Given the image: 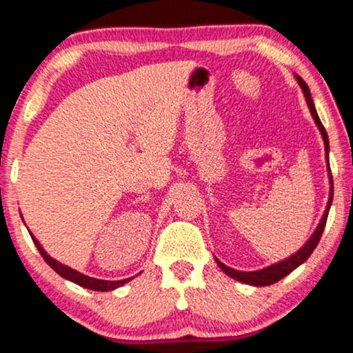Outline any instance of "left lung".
<instances>
[{"label":"left lung","mask_w":353,"mask_h":353,"mask_svg":"<svg viewBox=\"0 0 353 353\" xmlns=\"http://www.w3.org/2000/svg\"><path fill=\"white\" fill-rule=\"evenodd\" d=\"M298 81H299V85H301L303 91H304V97H306V101H307V106H310L311 114H312V117H314V121H316L317 128H319V130H321V134H323L324 145H325V155H327V163H329V137H327V132H325L324 125H323V123H321L319 116H317V111L314 108V103H312L310 88H307V85L304 83L303 78L298 77ZM327 170H329V183H330L327 208H325L323 219H321L319 225H317V229L314 230V234H312L310 241L304 243L301 249H299L294 255H291V256H288V259L281 260V262H278V263L270 265V267H267V268L256 270V272H239V270L229 268L228 265H224L223 262H221V260L216 259L217 265H219L221 270H223L225 275H229L230 278H234V280H237V281L245 283V285L268 286V285H273V283L280 281L281 278H285L286 275H290V273L293 272L294 268H298L299 265L304 263L307 259H310V255L312 254V252H314L317 243H319V241H321V236H323V232H324L325 221H327V214H329V208H330V204H332V198H334V181H332V173H330L329 165H327Z\"/></svg>","instance_id":"8db88e82"}]
</instances>
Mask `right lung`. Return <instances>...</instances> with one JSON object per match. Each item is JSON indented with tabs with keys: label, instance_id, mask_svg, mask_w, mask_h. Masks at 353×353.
<instances>
[{
	"label": "right lung",
	"instance_id": "obj_1",
	"mask_svg": "<svg viewBox=\"0 0 353 353\" xmlns=\"http://www.w3.org/2000/svg\"><path fill=\"white\" fill-rule=\"evenodd\" d=\"M30 237H32L34 243H36L39 254L43 256V260H46L47 265H49L52 270H55V272L59 273L62 278H65V280L77 283V285L83 286V288L93 290V291H111V290L119 288V286H123L124 283H128L130 280V278H125V280H119V281H106V280H98V278L86 276V275H83V273H80V272H77V270L67 267V265H62L60 262H57V260L52 259L50 255H47V252L42 249V245L39 243V241L32 236V234H30Z\"/></svg>",
	"mask_w": 353,
	"mask_h": 353
}]
</instances>
